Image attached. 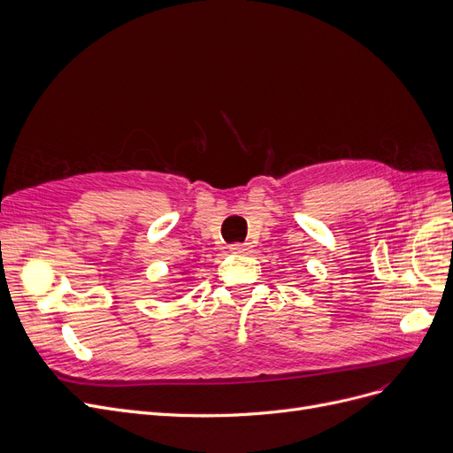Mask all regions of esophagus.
<instances>
[{"mask_svg":"<svg viewBox=\"0 0 453 453\" xmlns=\"http://www.w3.org/2000/svg\"><path fill=\"white\" fill-rule=\"evenodd\" d=\"M230 250L235 254H243V252L250 250V245L249 243H234V245H230Z\"/></svg>","mask_w":453,"mask_h":453,"instance_id":"esophagus-1","label":"esophagus"}]
</instances>
